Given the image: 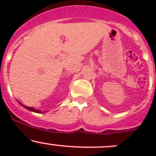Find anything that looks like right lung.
<instances>
[{"label":"right lung","mask_w":156,"mask_h":156,"mask_svg":"<svg viewBox=\"0 0 156 156\" xmlns=\"http://www.w3.org/2000/svg\"><path fill=\"white\" fill-rule=\"evenodd\" d=\"M20 104L22 105V106H23L24 108H26V109L29 110V111H31V112H37V113H42V112H41V110L35 109V108H33V107H29V106H24V105H23V104H22V103H20Z\"/></svg>","instance_id":"1"}]
</instances>
